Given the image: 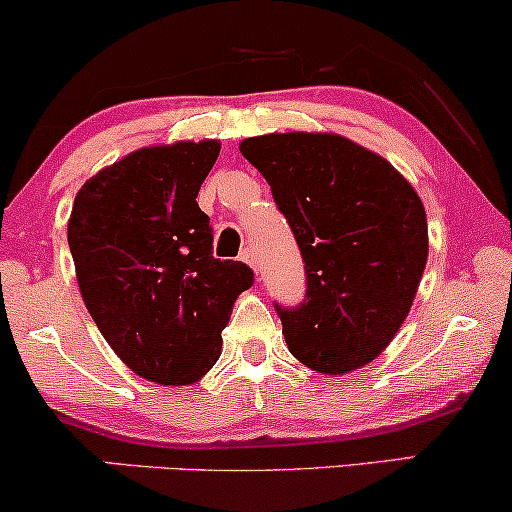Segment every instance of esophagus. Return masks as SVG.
<instances>
[{
  "label": "esophagus",
  "mask_w": 512,
  "mask_h": 512,
  "mask_svg": "<svg viewBox=\"0 0 512 512\" xmlns=\"http://www.w3.org/2000/svg\"><path fill=\"white\" fill-rule=\"evenodd\" d=\"M242 261L249 263V266H254L256 268V275L261 273V270H258V256H256L254 246H246V249L242 251Z\"/></svg>",
  "instance_id": "1"
}]
</instances>
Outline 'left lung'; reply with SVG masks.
Returning a JSON list of instances; mask_svg holds the SVG:
<instances>
[{"mask_svg": "<svg viewBox=\"0 0 512 512\" xmlns=\"http://www.w3.org/2000/svg\"><path fill=\"white\" fill-rule=\"evenodd\" d=\"M239 149L304 258V301L275 304L289 351L325 375L370 363L399 332L425 270L420 197L382 156L339 135H263Z\"/></svg>", "mask_w": 512, "mask_h": 512, "instance_id": "1", "label": "left lung"}]
</instances>
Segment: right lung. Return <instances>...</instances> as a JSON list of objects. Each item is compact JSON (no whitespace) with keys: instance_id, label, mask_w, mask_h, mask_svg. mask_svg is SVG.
<instances>
[{"instance_id":"right-lung-1","label":"right lung","mask_w":512,"mask_h":512,"mask_svg":"<svg viewBox=\"0 0 512 512\" xmlns=\"http://www.w3.org/2000/svg\"><path fill=\"white\" fill-rule=\"evenodd\" d=\"M220 144L140 149L87 180L68 220L82 301L118 358L159 384H189L218 361L232 304L254 285L213 256L197 194Z\"/></svg>"}]
</instances>
